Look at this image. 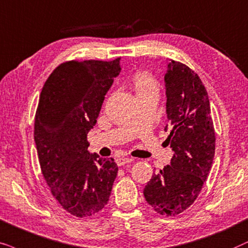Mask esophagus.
<instances>
[{"instance_id": "esophagus-1", "label": "esophagus", "mask_w": 248, "mask_h": 248, "mask_svg": "<svg viewBox=\"0 0 248 248\" xmlns=\"http://www.w3.org/2000/svg\"><path fill=\"white\" fill-rule=\"evenodd\" d=\"M131 161H133V158L131 157H118L117 160H115V162H117L119 167H121V166H124V164H127V163H130Z\"/></svg>"}]
</instances>
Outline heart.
Wrapping results in <instances>:
<instances>
[{"mask_svg":"<svg viewBox=\"0 0 248 248\" xmlns=\"http://www.w3.org/2000/svg\"><path fill=\"white\" fill-rule=\"evenodd\" d=\"M133 85L137 93V96L158 93V84L156 79L148 72H138V74L135 75Z\"/></svg>","mask_w":248,"mask_h":248,"instance_id":"heart-1","label":"heart"}]
</instances>
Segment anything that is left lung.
Segmentation results:
<instances>
[{
    "mask_svg": "<svg viewBox=\"0 0 248 248\" xmlns=\"http://www.w3.org/2000/svg\"><path fill=\"white\" fill-rule=\"evenodd\" d=\"M166 141L173 151L169 166L153 174L144 188L146 202L161 216H177L195 202L213 163L216 133L209 95L196 72L169 60L164 76Z\"/></svg>",
    "mask_w": 248,
    "mask_h": 248,
    "instance_id": "obj_1",
    "label": "left lung"
}]
</instances>
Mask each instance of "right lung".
I'll use <instances>...</instances> for the list:
<instances>
[{"instance_id":"obj_1","label":"right lung","mask_w":248,"mask_h":248,"mask_svg":"<svg viewBox=\"0 0 248 248\" xmlns=\"http://www.w3.org/2000/svg\"><path fill=\"white\" fill-rule=\"evenodd\" d=\"M120 71V59L64 62L39 96L34 128L39 166L52 195L75 217L100 212L117 177L113 158L88 152L87 134Z\"/></svg>"}]
</instances>
